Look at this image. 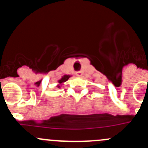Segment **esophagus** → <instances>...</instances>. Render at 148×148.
Returning a JSON list of instances; mask_svg holds the SVG:
<instances>
[{
	"mask_svg": "<svg viewBox=\"0 0 148 148\" xmlns=\"http://www.w3.org/2000/svg\"><path fill=\"white\" fill-rule=\"evenodd\" d=\"M77 75L78 76V77H82V73L81 72V71H78V72H77Z\"/></svg>",
	"mask_w": 148,
	"mask_h": 148,
	"instance_id": "1",
	"label": "esophagus"
}]
</instances>
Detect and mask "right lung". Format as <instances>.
<instances>
[{
	"mask_svg": "<svg viewBox=\"0 0 148 148\" xmlns=\"http://www.w3.org/2000/svg\"><path fill=\"white\" fill-rule=\"evenodd\" d=\"M71 77V76L69 75V74H65V75H64L63 77H62L61 79H59V80L58 81V84L57 85V87H58V88H60L64 84V82H66V81H67Z\"/></svg>",
	"mask_w": 148,
	"mask_h": 148,
	"instance_id": "right-lung-1",
	"label": "right lung"
}]
</instances>
